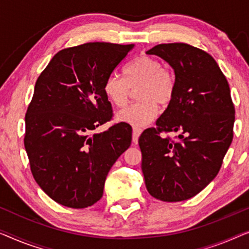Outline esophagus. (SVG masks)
<instances>
[{"label":"esophagus","mask_w":249,"mask_h":249,"mask_svg":"<svg viewBox=\"0 0 249 249\" xmlns=\"http://www.w3.org/2000/svg\"><path fill=\"white\" fill-rule=\"evenodd\" d=\"M141 133H142V128L133 127V143H134V144H138L139 136L141 135Z\"/></svg>","instance_id":"1"}]
</instances>
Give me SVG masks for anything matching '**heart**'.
Instances as JSON below:
<instances>
[{"label": "heart", "mask_w": 249, "mask_h": 249, "mask_svg": "<svg viewBox=\"0 0 249 249\" xmlns=\"http://www.w3.org/2000/svg\"><path fill=\"white\" fill-rule=\"evenodd\" d=\"M125 78L110 73L105 79L104 93L111 104L123 107L128 99L131 88L140 86L136 96L140 101L131 104L117 114V120L134 126H145L158 115V105L167 106L176 92L174 73L162 68L158 58L141 55L124 69Z\"/></svg>", "instance_id": "b5f03b06"}]
</instances>
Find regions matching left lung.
<instances>
[{"label": "left lung", "instance_id": "8db88e82", "mask_svg": "<svg viewBox=\"0 0 249 249\" xmlns=\"http://www.w3.org/2000/svg\"><path fill=\"white\" fill-rule=\"evenodd\" d=\"M146 54L173 68L176 92L157 127L146 128L139 139L145 186L160 201H185L214 179L232 142L230 88L218 63L199 48L160 44ZM162 131L178 132L180 141L164 138Z\"/></svg>", "mask_w": 249, "mask_h": 249}]
</instances>
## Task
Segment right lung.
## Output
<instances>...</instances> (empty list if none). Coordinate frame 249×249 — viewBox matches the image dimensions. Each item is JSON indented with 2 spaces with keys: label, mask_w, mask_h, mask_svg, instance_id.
I'll return each mask as SVG.
<instances>
[{
  "label": "right lung",
  "mask_w": 249,
  "mask_h": 249,
  "mask_svg": "<svg viewBox=\"0 0 249 249\" xmlns=\"http://www.w3.org/2000/svg\"><path fill=\"white\" fill-rule=\"evenodd\" d=\"M134 45L87 43L59 51L37 79L26 114L24 148L33 176L59 204L99 201L110 168L131 145V125L111 120L104 82Z\"/></svg>",
  "instance_id": "1"
}]
</instances>
